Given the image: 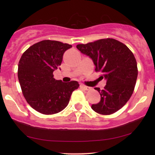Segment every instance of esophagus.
<instances>
[{
	"label": "esophagus",
	"mask_w": 155,
	"mask_h": 155,
	"mask_svg": "<svg viewBox=\"0 0 155 155\" xmlns=\"http://www.w3.org/2000/svg\"><path fill=\"white\" fill-rule=\"evenodd\" d=\"M80 87L81 88H83V90H91V87H87V86H85V85H81Z\"/></svg>",
	"instance_id": "obj_1"
}]
</instances>
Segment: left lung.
I'll return each instance as SVG.
<instances>
[{"mask_svg": "<svg viewBox=\"0 0 155 155\" xmlns=\"http://www.w3.org/2000/svg\"><path fill=\"white\" fill-rule=\"evenodd\" d=\"M78 50L93 61L96 72L106 80L103 90H95L101 95L98 103L91 109L102 115H110L120 109L130 99L137 78V65L134 54L120 41L102 39L86 44H78Z\"/></svg>", "mask_w": 155, "mask_h": 155, "instance_id": "left-lung-1", "label": "left lung"}]
</instances>
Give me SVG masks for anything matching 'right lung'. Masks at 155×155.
Wrapping results in <instances>:
<instances>
[{
	"label": "right lung",
	"instance_id": "add662e5",
	"mask_svg": "<svg viewBox=\"0 0 155 155\" xmlns=\"http://www.w3.org/2000/svg\"><path fill=\"white\" fill-rule=\"evenodd\" d=\"M72 45L58 41L43 40L29 47L20 59L18 77L22 94L30 106L46 115L61 111L69 103L79 84L62 82L53 78L64 52Z\"/></svg>",
	"mask_w": 155,
	"mask_h": 155
}]
</instances>
